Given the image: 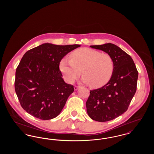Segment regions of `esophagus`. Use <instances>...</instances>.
Wrapping results in <instances>:
<instances>
[{
    "mask_svg": "<svg viewBox=\"0 0 154 154\" xmlns=\"http://www.w3.org/2000/svg\"><path fill=\"white\" fill-rule=\"evenodd\" d=\"M80 88V87H79V86H75L74 87V90H77L78 89V88Z\"/></svg>",
    "mask_w": 154,
    "mask_h": 154,
    "instance_id": "34e87169",
    "label": "esophagus"
}]
</instances>
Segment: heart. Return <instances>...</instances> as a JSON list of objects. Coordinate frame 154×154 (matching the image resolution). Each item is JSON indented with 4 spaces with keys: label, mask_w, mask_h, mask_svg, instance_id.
Returning a JSON list of instances; mask_svg holds the SVG:
<instances>
[{
    "label": "heart",
    "mask_w": 154,
    "mask_h": 154,
    "mask_svg": "<svg viewBox=\"0 0 154 154\" xmlns=\"http://www.w3.org/2000/svg\"><path fill=\"white\" fill-rule=\"evenodd\" d=\"M70 59L63 58L59 63L60 70L68 83H72L81 74L82 81L94 88H100L109 81L114 71L113 60L109 54L89 48L75 50Z\"/></svg>",
    "instance_id": "obj_1"
}]
</instances>
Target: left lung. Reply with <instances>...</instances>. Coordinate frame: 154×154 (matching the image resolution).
I'll return each instance as SVG.
<instances>
[{"label":"left lung","instance_id":"8db88e82","mask_svg":"<svg viewBox=\"0 0 154 154\" xmlns=\"http://www.w3.org/2000/svg\"><path fill=\"white\" fill-rule=\"evenodd\" d=\"M90 47L109 54L114 62L110 81L102 87L90 91L86 102L89 117L98 122H106L128 110L136 91L139 73L131 57L117 45L106 43Z\"/></svg>","mask_w":154,"mask_h":154}]
</instances>
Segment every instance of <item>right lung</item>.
<instances>
[{
    "label": "right lung",
    "mask_w": 154,
    "mask_h": 154,
    "mask_svg": "<svg viewBox=\"0 0 154 154\" xmlns=\"http://www.w3.org/2000/svg\"><path fill=\"white\" fill-rule=\"evenodd\" d=\"M79 44L44 43L26 52L16 69L15 90L21 106L35 117H57L74 91L62 78L59 63Z\"/></svg>",
    "instance_id": "obj_1"
}]
</instances>
